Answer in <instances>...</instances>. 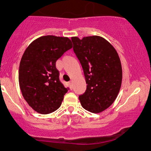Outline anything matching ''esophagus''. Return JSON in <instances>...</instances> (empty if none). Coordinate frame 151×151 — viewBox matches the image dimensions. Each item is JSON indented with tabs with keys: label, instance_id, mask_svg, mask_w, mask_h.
<instances>
[{
	"label": "esophagus",
	"instance_id": "esophagus-1",
	"mask_svg": "<svg viewBox=\"0 0 151 151\" xmlns=\"http://www.w3.org/2000/svg\"><path fill=\"white\" fill-rule=\"evenodd\" d=\"M73 81L72 80H71V81L69 82V83H68V85H69V86H70V88H71V89H72V88H73Z\"/></svg>",
	"mask_w": 151,
	"mask_h": 151
}]
</instances>
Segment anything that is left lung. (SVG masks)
<instances>
[{"label":"left lung","instance_id":"1","mask_svg":"<svg viewBox=\"0 0 151 151\" xmlns=\"http://www.w3.org/2000/svg\"><path fill=\"white\" fill-rule=\"evenodd\" d=\"M73 50L84 72L86 91L79 96L86 110L99 113L116 99L122 83V66L118 52L99 36L71 37Z\"/></svg>","mask_w":151,"mask_h":151}]
</instances>
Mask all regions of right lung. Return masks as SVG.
<instances>
[{
  "label": "right lung",
  "mask_w": 151,
  "mask_h": 151,
  "mask_svg": "<svg viewBox=\"0 0 151 151\" xmlns=\"http://www.w3.org/2000/svg\"><path fill=\"white\" fill-rule=\"evenodd\" d=\"M72 47L67 37L44 36L30 44L19 68V84L22 96L36 112L46 115L61 105L68 91L59 80L55 63Z\"/></svg>",
  "instance_id": "right-lung-1"
}]
</instances>
